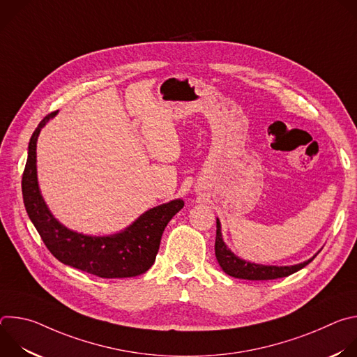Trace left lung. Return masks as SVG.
<instances>
[{"label": "left lung", "instance_id": "1", "mask_svg": "<svg viewBox=\"0 0 357 357\" xmlns=\"http://www.w3.org/2000/svg\"><path fill=\"white\" fill-rule=\"evenodd\" d=\"M215 252H216V259L222 270L234 278H241V280H252V281H260V280H275V278H282L288 277L301 268H303L307 264H310L315 257L317 254L310 259L308 261H303L301 264L295 266H284V267H277V266H261V264H254L250 261H244L238 259L237 256L227 248V245L223 241L222 231H220V222L216 219V241H215ZM319 252V251H318Z\"/></svg>", "mask_w": 357, "mask_h": 357}]
</instances>
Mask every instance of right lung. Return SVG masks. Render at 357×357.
I'll list each match as a JSON object with an SVG mask.
<instances>
[{"label":"right lung","mask_w":357,"mask_h":357,"mask_svg":"<svg viewBox=\"0 0 357 357\" xmlns=\"http://www.w3.org/2000/svg\"><path fill=\"white\" fill-rule=\"evenodd\" d=\"M56 116L47 114L33 131L22 174V196L26 213L47 250L63 264L101 278H127L144 274L154 264L162 233L183 208L175 199L142 213L124 231L112 236H86L69 230L49 212L36 178V139L42 127Z\"/></svg>","instance_id":"right-lung-1"}]
</instances>
